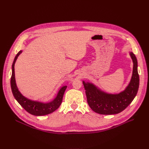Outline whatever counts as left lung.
Segmentation results:
<instances>
[{
	"instance_id": "1",
	"label": "left lung",
	"mask_w": 149,
	"mask_h": 149,
	"mask_svg": "<svg viewBox=\"0 0 149 149\" xmlns=\"http://www.w3.org/2000/svg\"><path fill=\"white\" fill-rule=\"evenodd\" d=\"M130 56L134 63L132 79L126 88L120 93H107L92 83L83 81L88 103L95 112L102 115L117 114L124 111L134 100L138 91L139 78L137 59L132 52H130Z\"/></svg>"
}]
</instances>
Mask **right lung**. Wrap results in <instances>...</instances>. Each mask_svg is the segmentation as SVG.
I'll list each match as a JSON object with an SVG mask.
<instances>
[{
    "mask_svg": "<svg viewBox=\"0 0 149 149\" xmlns=\"http://www.w3.org/2000/svg\"><path fill=\"white\" fill-rule=\"evenodd\" d=\"M22 52L20 51L15 56L12 65V75L11 77V87L13 94L15 99L21 105L26 111L31 115L36 116H42L49 114L57 109L60 106L65 91L67 88L66 86H63L58 91L57 97L49 103H42L37 101H33L23 96L19 91L15 83L14 65L19 55Z\"/></svg>",
    "mask_w": 149,
    "mask_h": 149,
    "instance_id": "right-lung-1",
    "label": "right lung"
}]
</instances>
